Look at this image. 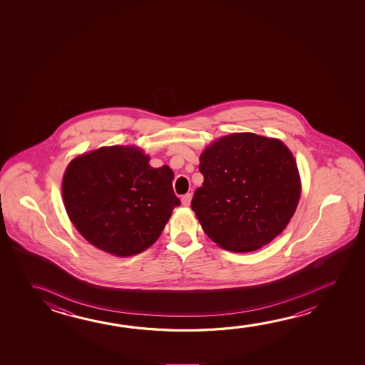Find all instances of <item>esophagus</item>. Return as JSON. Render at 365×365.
Here are the masks:
<instances>
[{"mask_svg": "<svg viewBox=\"0 0 365 365\" xmlns=\"http://www.w3.org/2000/svg\"><path fill=\"white\" fill-rule=\"evenodd\" d=\"M191 193H187V195H185V196L182 197V203H183V206H190V203H191Z\"/></svg>", "mask_w": 365, "mask_h": 365, "instance_id": "esophagus-1", "label": "esophagus"}]
</instances>
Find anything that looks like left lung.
Wrapping results in <instances>:
<instances>
[{
	"label": "left lung",
	"mask_w": 365,
	"mask_h": 365,
	"mask_svg": "<svg viewBox=\"0 0 365 365\" xmlns=\"http://www.w3.org/2000/svg\"><path fill=\"white\" fill-rule=\"evenodd\" d=\"M202 187L192 210L203 232L232 252L256 251L287 227L300 197L292 151L251 132L216 140L200 156Z\"/></svg>",
	"instance_id": "obj_1"
}]
</instances>
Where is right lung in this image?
<instances>
[{
    "instance_id": "right-lung-1",
    "label": "right lung",
    "mask_w": 365,
    "mask_h": 365,
    "mask_svg": "<svg viewBox=\"0 0 365 365\" xmlns=\"http://www.w3.org/2000/svg\"><path fill=\"white\" fill-rule=\"evenodd\" d=\"M136 146H107L67 167L62 196L67 215L89 243L128 257L154 245L180 198L170 168L150 167Z\"/></svg>"
}]
</instances>
